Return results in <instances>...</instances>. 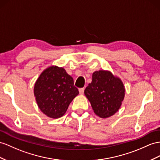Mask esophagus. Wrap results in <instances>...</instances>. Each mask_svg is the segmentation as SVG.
I'll return each instance as SVG.
<instances>
[{
    "label": "esophagus",
    "instance_id": "1",
    "mask_svg": "<svg viewBox=\"0 0 160 160\" xmlns=\"http://www.w3.org/2000/svg\"><path fill=\"white\" fill-rule=\"evenodd\" d=\"M84 88H79V92H80V95H83V94H84Z\"/></svg>",
    "mask_w": 160,
    "mask_h": 160
}]
</instances>
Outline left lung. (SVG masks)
Instances as JSON below:
<instances>
[{
  "label": "left lung",
  "mask_w": 160,
  "mask_h": 160,
  "mask_svg": "<svg viewBox=\"0 0 160 160\" xmlns=\"http://www.w3.org/2000/svg\"><path fill=\"white\" fill-rule=\"evenodd\" d=\"M94 112L101 118L114 115L120 108L125 96V88L120 78L107 70L92 73V82L84 90Z\"/></svg>",
  "instance_id": "obj_1"
}]
</instances>
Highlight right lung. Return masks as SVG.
I'll return each mask as SVG.
<instances>
[{"instance_id": "obj_1", "label": "right lung", "mask_w": 160, "mask_h": 160, "mask_svg": "<svg viewBox=\"0 0 160 160\" xmlns=\"http://www.w3.org/2000/svg\"><path fill=\"white\" fill-rule=\"evenodd\" d=\"M34 94L41 112L57 119L64 115L79 91L64 68L52 65L40 73L34 84Z\"/></svg>"}]
</instances>
